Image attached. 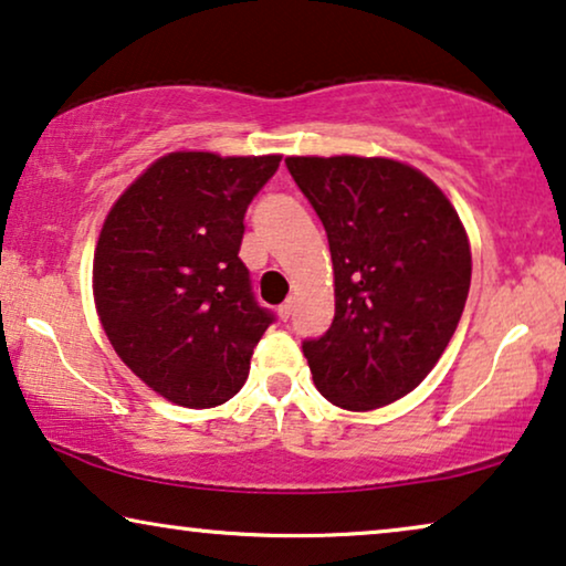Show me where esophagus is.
<instances>
[{
    "instance_id": "1",
    "label": "esophagus",
    "mask_w": 566,
    "mask_h": 566,
    "mask_svg": "<svg viewBox=\"0 0 566 566\" xmlns=\"http://www.w3.org/2000/svg\"><path fill=\"white\" fill-rule=\"evenodd\" d=\"M277 316H281L283 322H289L291 316H293V301L289 298V301H283L281 306H277Z\"/></svg>"
}]
</instances>
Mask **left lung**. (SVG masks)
Segmentation results:
<instances>
[{
  "label": "left lung",
  "instance_id": "1",
  "mask_svg": "<svg viewBox=\"0 0 566 566\" xmlns=\"http://www.w3.org/2000/svg\"><path fill=\"white\" fill-rule=\"evenodd\" d=\"M335 268V319L304 339L332 405L366 412L422 384L467 306L471 252L451 200L420 169L381 157H289Z\"/></svg>",
  "mask_w": 566,
  "mask_h": 566
}]
</instances>
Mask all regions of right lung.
Segmentation results:
<instances>
[{"label": "right lung", "mask_w": 566, "mask_h": 566, "mask_svg": "<svg viewBox=\"0 0 566 566\" xmlns=\"http://www.w3.org/2000/svg\"><path fill=\"white\" fill-rule=\"evenodd\" d=\"M281 157L175 151L154 161L107 213L92 285L118 358L161 397L229 401L275 314L239 260L244 213Z\"/></svg>", "instance_id": "obj_1"}]
</instances>
